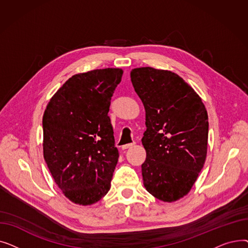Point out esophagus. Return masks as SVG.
<instances>
[{"label":"esophagus","mask_w":248,"mask_h":248,"mask_svg":"<svg viewBox=\"0 0 248 248\" xmlns=\"http://www.w3.org/2000/svg\"><path fill=\"white\" fill-rule=\"evenodd\" d=\"M134 146H135V142H131V144L124 145V146L122 147V149H123V150H126V149H129V148H132V147H134Z\"/></svg>","instance_id":"obj_1"}]
</instances>
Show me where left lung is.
<instances>
[{
    "instance_id": "8db88e82",
    "label": "left lung",
    "mask_w": 248,
    "mask_h": 248,
    "mask_svg": "<svg viewBox=\"0 0 248 248\" xmlns=\"http://www.w3.org/2000/svg\"><path fill=\"white\" fill-rule=\"evenodd\" d=\"M131 78L146 109L144 185L159 200H179L191 190L205 163L207 110L195 90L172 71L140 67L131 71Z\"/></svg>"
}]
</instances>
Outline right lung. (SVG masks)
Wrapping results in <instances>:
<instances>
[{"label":"right lung","instance_id":"right-lung-1","mask_svg":"<svg viewBox=\"0 0 248 248\" xmlns=\"http://www.w3.org/2000/svg\"><path fill=\"white\" fill-rule=\"evenodd\" d=\"M120 68L75 74L47 104L43 154L55 183L70 201L91 205L110 189L119 160L108 116Z\"/></svg>","mask_w":248,"mask_h":248}]
</instances>
